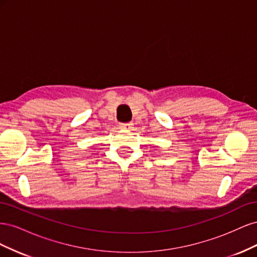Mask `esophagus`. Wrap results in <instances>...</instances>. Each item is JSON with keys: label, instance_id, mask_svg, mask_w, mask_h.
<instances>
[{"label": "esophagus", "instance_id": "obj_1", "mask_svg": "<svg viewBox=\"0 0 257 257\" xmlns=\"http://www.w3.org/2000/svg\"><path fill=\"white\" fill-rule=\"evenodd\" d=\"M132 126H133V124L132 123H120V128L122 130H131Z\"/></svg>", "mask_w": 257, "mask_h": 257}]
</instances>
